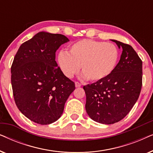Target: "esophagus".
Here are the masks:
<instances>
[{
  "instance_id": "34e87169",
  "label": "esophagus",
  "mask_w": 153,
  "mask_h": 153,
  "mask_svg": "<svg viewBox=\"0 0 153 153\" xmlns=\"http://www.w3.org/2000/svg\"><path fill=\"white\" fill-rule=\"evenodd\" d=\"M81 83H79V82H78V81H76V82H75V86H76V88H78V87H81Z\"/></svg>"
}]
</instances>
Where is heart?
<instances>
[{"label":"heart","instance_id":"obj_1","mask_svg":"<svg viewBox=\"0 0 153 153\" xmlns=\"http://www.w3.org/2000/svg\"><path fill=\"white\" fill-rule=\"evenodd\" d=\"M118 48L112 43L83 39L72 44L68 51H60L58 64L67 77L72 78L79 72L91 81L105 79L111 74L118 60Z\"/></svg>","mask_w":153,"mask_h":153}]
</instances>
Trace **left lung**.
<instances>
[{"mask_svg": "<svg viewBox=\"0 0 153 153\" xmlns=\"http://www.w3.org/2000/svg\"><path fill=\"white\" fill-rule=\"evenodd\" d=\"M123 52L109 76L83 86L85 110L102 124H114L128 114L139 97L142 86V60L130 45L112 39Z\"/></svg>", "mask_w": 153, "mask_h": 153, "instance_id": "left-lung-1", "label": "left lung"}]
</instances>
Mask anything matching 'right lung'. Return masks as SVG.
Here are the masks:
<instances>
[{
	"instance_id": "right-lung-1",
	"label": "right lung",
	"mask_w": 153,
	"mask_h": 153,
	"mask_svg": "<svg viewBox=\"0 0 153 153\" xmlns=\"http://www.w3.org/2000/svg\"><path fill=\"white\" fill-rule=\"evenodd\" d=\"M69 39L39 32L20 46L11 67V83L19 110L33 122L49 125L61 116L75 89L56 61V51Z\"/></svg>"
}]
</instances>
